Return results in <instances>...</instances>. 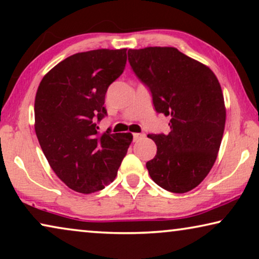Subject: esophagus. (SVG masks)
Wrapping results in <instances>:
<instances>
[{
  "label": "esophagus",
  "instance_id": "34e87169",
  "mask_svg": "<svg viewBox=\"0 0 259 259\" xmlns=\"http://www.w3.org/2000/svg\"><path fill=\"white\" fill-rule=\"evenodd\" d=\"M144 137H145V133H134L133 134V140L134 141H138V140L143 139Z\"/></svg>",
  "mask_w": 259,
  "mask_h": 259
}]
</instances>
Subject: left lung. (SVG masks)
<instances>
[{"mask_svg":"<svg viewBox=\"0 0 259 259\" xmlns=\"http://www.w3.org/2000/svg\"><path fill=\"white\" fill-rule=\"evenodd\" d=\"M133 72L152 94L155 111L169 116L168 134H148L157 154L146 162L166 191L193 190L211 171L221 147L226 109L214 73L175 47L128 49Z\"/></svg>","mask_w":259,"mask_h":259,"instance_id":"1","label":"left lung"}]
</instances>
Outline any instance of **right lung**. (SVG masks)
Masks as SVG:
<instances>
[{
  "label": "right lung",
  "instance_id": "1",
  "mask_svg": "<svg viewBox=\"0 0 259 259\" xmlns=\"http://www.w3.org/2000/svg\"><path fill=\"white\" fill-rule=\"evenodd\" d=\"M126 48L77 53L52 68L35 97V133L55 175L69 189L93 193L115 179L133 136L99 133L105 95L126 66Z\"/></svg>",
  "mask_w": 259,
  "mask_h": 259
}]
</instances>
